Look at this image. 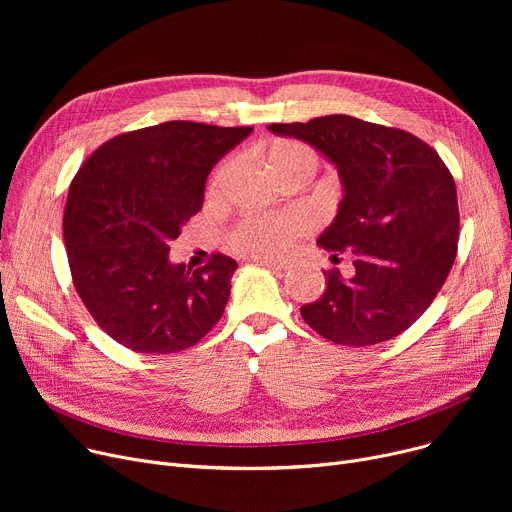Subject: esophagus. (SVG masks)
<instances>
[{
	"label": "esophagus",
	"mask_w": 512,
	"mask_h": 512,
	"mask_svg": "<svg viewBox=\"0 0 512 512\" xmlns=\"http://www.w3.org/2000/svg\"><path fill=\"white\" fill-rule=\"evenodd\" d=\"M253 261H257L261 265H267V267H272V270H278V272H286V270H290V267H292L290 261L274 259V257H253Z\"/></svg>",
	"instance_id": "34e87169"
}]
</instances>
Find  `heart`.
Listing matches in <instances>:
<instances>
[{
    "label": "heart",
    "instance_id": "heart-1",
    "mask_svg": "<svg viewBox=\"0 0 512 512\" xmlns=\"http://www.w3.org/2000/svg\"><path fill=\"white\" fill-rule=\"evenodd\" d=\"M272 166L282 178H288L297 172L309 170L315 172L317 155L315 151L301 141L284 139L278 141L270 151ZM234 168V157L224 159L215 168L209 180V195H220L222 188ZM311 228V220L305 213H284V215H253L238 222L228 232V245L251 257H265L288 249L294 240Z\"/></svg>",
    "mask_w": 512,
    "mask_h": 512
}]
</instances>
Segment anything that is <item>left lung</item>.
I'll return each mask as SVG.
<instances>
[{
	"mask_svg": "<svg viewBox=\"0 0 512 512\" xmlns=\"http://www.w3.org/2000/svg\"><path fill=\"white\" fill-rule=\"evenodd\" d=\"M330 157L344 184L336 220L319 245L353 259V274H326L328 288L301 307L307 326L344 346L386 342L411 328L446 282L459 242L450 170L415 134L332 114L270 124Z\"/></svg>",
	"mask_w": 512,
	"mask_h": 512,
	"instance_id": "1",
	"label": "left lung"
}]
</instances>
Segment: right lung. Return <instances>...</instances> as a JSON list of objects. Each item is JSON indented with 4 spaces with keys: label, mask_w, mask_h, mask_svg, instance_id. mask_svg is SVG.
<instances>
[{
    "label": "right lung",
    "mask_w": 512,
    "mask_h": 512,
    "mask_svg": "<svg viewBox=\"0 0 512 512\" xmlns=\"http://www.w3.org/2000/svg\"><path fill=\"white\" fill-rule=\"evenodd\" d=\"M251 130L172 120L122 132L72 178L64 209L72 284L97 326L130 351H186L222 319L238 263L213 253L191 270L168 261V245L201 211L215 161Z\"/></svg>",
    "instance_id": "right-lung-1"
}]
</instances>
